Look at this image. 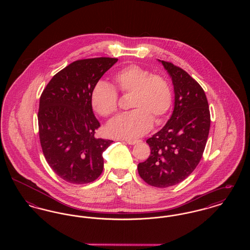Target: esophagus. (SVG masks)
<instances>
[{"label":"esophagus","instance_id":"esophagus-1","mask_svg":"<svg viewBox=\"0 0 250 250\" xmlns=\"http://www.w3.org/2000/svg\"><path fill=\"white\" fill-rule=\"evenodd\" d=\"M139 141H125V143H126L127 144H129V145H134V144H136Z\"/></svg>","mask_w":250,"mask_h":250}]
</instances>
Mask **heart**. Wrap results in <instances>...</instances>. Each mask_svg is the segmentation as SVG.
Returning a JSON list of instances; mask_svg holds the SVG:
<instances>
[{
	"instance_id": "b5f03b06",
	"label": "heart",
	"mask_w": 250,
	"mask_h": 250,
	"mask_svg": "<svg viewBox=\"0 0 250 250\" xmlns=\"http://www.w3.org/2000/svg\"><path fill=\"white\" fill-rule=\"evenodd\" d=\"M113 83L122 94H132L129 107L133 110L120 114L107 124L109 136L135 140L150 130L153 120L160 123L172 104V91L166 79L137 64L125 66L113 76ZM96 113L107 117L116 112L118 95L108 84L100 82L91 95Z\"/></svg>"
}]
</instances>
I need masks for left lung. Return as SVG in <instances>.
I'll list each match as a JSON object with an SVG mask.
<instances>
[{
	"label": "left lung",
	"mask_w": 250,
	"mask_h": 250,
	"mask_svg": "<svg viewBox=\"0 0 250 250\" xmlns=\"http://www.w3.org/2000/svg\"><path fill=\"white\" fill-rule=\"evenodd\" d=\"M158 62L171 78L174 107L164 127L146 141L151 155L138 165V171L148 185L164 188L181 183L198 166L211 120L201 85L171 62Z\"/></svg>",
	"instance_id": "8db88e82"
}]
</instances>
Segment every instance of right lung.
Segmentation results:
<instances>
[{
  "label": "right lung",
  "instance_id": "add662e5",
  "mask_svg": "<svg viewBox=\"0 0 250 250\" xmlns=\"http://www.w3.org/2000/svg\"><path fill=\"white\" fill-rule=\"evenodd\" d=\"M115 58L79 60L58 72L43 91L38 110L39 139L53 171L66 182H94L103 171V152L112 141L97 139L100 126L91 95Z\"/></svg>",
  "mask_w": 250,
  "mask_h": 250
}]
</instances>
